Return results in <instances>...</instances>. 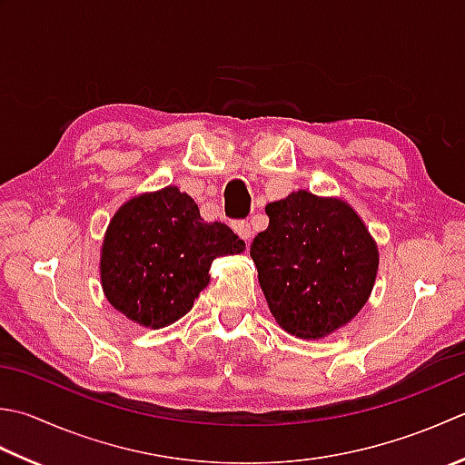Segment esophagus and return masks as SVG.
<instances>
[{"instance_id": "esophagus-1", "label": "esophagus", "mask_w": 465, "mask_h": 465, "mask_svg": "<svg viewBox=\"0 0 465 465\" xmlns=\"http://www.w3.org/2000/svg\"><path fill=\"white\" fill-rule=\"evenodd\" d=\"M233 230H235V233H238L243 242H248L252 238V225H250V222H235L233 223Z\"/></svg>"}]
</instances>
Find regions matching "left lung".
I'll return each mask as SVG.
<instances>
[{"label": "left lung", "instance_id": "left-lung-1", "mask_svg": "<svg viewBox=\"0 0 465 465\" xmlns=\"http://www.w3.org/2000/svg\"><path fill=\"white\" fill-rule=\"evenodd\" d=\"M268 230L250 245L272 316L298 339H324L367 304L379 250L342 199L294 191L268 203Z\"/></svg>", "mask_w": 465, "mask_h": 465}]
</instances>
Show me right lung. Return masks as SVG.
Here are the masks:
<instances>
[{
    "label": "right lung",
    "mask_w": 465,
    "mask_h": 465,
    "mask_svg": "<svg viewBox=\"0 0 465 465\" xmlns=\"http://www.w3.org/2000/svg\"><path fill=\"white\" fill-rule=\"evenodd\" d=\"M243 250L230 227L207 223L193 199L169 185L129 199L114 213L100 253V282L118 312L163 329L191 311L215 258Z\"/></svg>",
    "instance_id": "add662e5"
}]
</instances>
